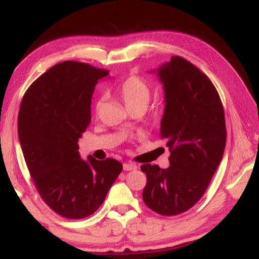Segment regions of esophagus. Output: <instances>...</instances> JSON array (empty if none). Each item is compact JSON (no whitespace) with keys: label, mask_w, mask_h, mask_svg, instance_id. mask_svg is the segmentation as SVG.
Returning a JSON list of instances; mask_svg holds the SVG:
<instances>
[{"label":"esophagus","mask_w":259,"mask_h":259,"mask_svg":"<svg viewBox=\"0 0 259 259\" xmlns=\"http://www.w3.org/2000/svg\"><path fill=\"white\" fill-rule=\"evenodd\" d=\"M137 168H138V166L134 163H124L123 164V170L129 171V170H135Z\"/></svg>","instance_id":"esophagus-1"}]
</instances>
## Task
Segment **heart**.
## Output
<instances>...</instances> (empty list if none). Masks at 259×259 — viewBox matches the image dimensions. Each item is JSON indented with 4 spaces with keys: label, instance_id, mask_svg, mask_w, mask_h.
Wrapping results in <instances>:
<instances>
[{
    "label": "heart",
    "instance_id": "heart-1",
    "mask_svg": "<svg viewBox=\"0 0 259 259\" xmlns=\"http://www.w3.org/2000/svg\"><path fill=\"white\" fill-rule=\"evenodd\" d=\"M115 93L129 110L144 109L151 99L152 85L141 76L130 75L118 86ZM101 105L102 102L96 103V112L101 108Z\"/></svg>",
    "mask_w": 259,
    "mask_h": 259
}]
</instances>
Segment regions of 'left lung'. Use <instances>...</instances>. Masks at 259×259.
I'll use <instances>...</instances> for the list:
<instances>
[{"label":"left lung","mask_w":259,"mask_h":259,"mask_svg":"<svg viewBox=\"0 0 259 259\" xmlns=\"http://www.w3.org/2000/svg\"><path fill=\"white\" fill-rule=\"evenodd\" d=\"M155 71L165 93L160 132L170 165H141L148 180L142 197L156 213L176 215L200 200L222 160L224 109L213 83L186 59L174 56Z\"/></svg>","instance_id":"left-lung-1"}]
</instances>
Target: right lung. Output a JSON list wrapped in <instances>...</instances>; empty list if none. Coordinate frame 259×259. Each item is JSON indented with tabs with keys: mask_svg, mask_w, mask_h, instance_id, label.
I'll list each match as a JSON object with an SVG mask.
<instances>
[{
	"mask_svg": "<svg viewBox=\"0 0 259 259\" xmlns=\"http://www.w3.org/2000/svg\"><path fill=\"white\" fill-rule=\"evenodd\" d=\"M107 70L64 61L26 91L18 112V138L42 200L66 219H84L101 207L122 164L78 153L77 140L91 123L92 95Z\"/></svg>",
	"mask_w": 259,
	"mask_h": 259,
	"instance_id": "obj_1",
	"label": "right lung"
}]
</instances>
